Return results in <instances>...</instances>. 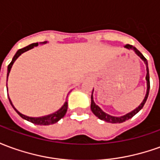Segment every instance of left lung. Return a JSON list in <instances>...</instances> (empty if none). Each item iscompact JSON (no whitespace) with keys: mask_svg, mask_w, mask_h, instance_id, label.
<instances>
[{"mask_svg":"<svg viewBox=\"0 0 160 160\" xmlns=\"http://www.w3.org/2000/svg\"><path fill=\"white\" fill-rule=\"evenodd\" d=\"M125 48H127L128 49H133L134 52L137 54L138 56L141 57V59L144 61V62L146 63V66H147V76H146V80H147V84H148V90H147V94H146V96H145L144 100L142 101V103L140 104V106L138 108H136L135 110H134L133 111H131L129 113H128L125 116H122V117H120V118H116V117H112V116H110V115L106 114L105 112L101 110L100 108L98 106L97 104L94 103L93 101V97H92V96H91V110L92 111V113H93L96 117L101 119V120H104L105 122H111V123H121V122H123L125 121L128 120V119H130L134 117V115L137 114L139 111H141V109L143 108L144 106L145 103H146V101L148 99V94H149V90H150V80H149V70H148V62H147V59L145 58L144 56L141 54L139 50H138L136 48H134L133 45H130V44H126V45L124 46ZM93 92V91H92Z\"/></svg>","mask_w":160,"mask_h":160,"instance_id":"obj_1","label":"left lung"}]
</instances>
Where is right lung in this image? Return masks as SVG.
<instances>
[{"mask_svg":"<svg viewBox=\"0 0 160 160\" xmlns=\"http://www.w3.org/2000/svg\"><path fill=\"white\" fill-rule=\"evenodd\" d=\"M41 43H46V42H42ZM38 42H34V43H32V44L26 46V47L23 48V49H19V50L17 51V53L14 55L13 58H12V62L9 63L8 67L7 81H8V74L9 73H10L11 68H12L13 62H15V60L17 59V58H18V57H19L22 53L26 52V51H27V50L32 49L33 47H35V46H38ZM7 91H8V87H7ZM8 99H9V102H10V104H11V105L12 106V108L15 110L16 112H17V113H18L21 118H24V119H26V120L29 121V122H32V123L37 124V125H49V124L56 123V122H57L60 119H62V118L66 115V112L67 111H68V101L66 100V102H65V104H64V105H63L62 107L61 108L59 111H56V112H55V113H53V114L49 115V116H46V117H42V118H29V117H26V116H25V115L19 113V111H17L15 108H14V106L12 105V102H11V100H10V98H8Z\"/></svg>","mask_w":160,"mask_h":160,"instance_id":"obj_1","label":"right lung"}]
</instances>
